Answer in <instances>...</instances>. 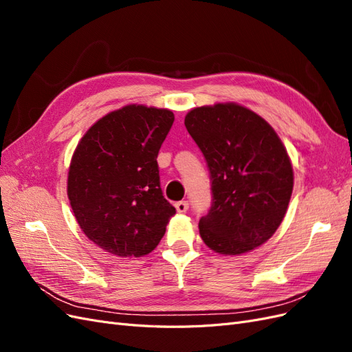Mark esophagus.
I'll return each instance as SVG.
<instances>
[{
  "label": "esophagus",
  "mask_w": 352,
  "mask_h": 352,
  "mask_svg": "<svg viewBox=\"0 0 352 352\" xmlns=\"http://www.w3.org/2000/svg\"><path fill=\"white\" fill-rule=\"evenodd\" d=\"M177 212H186L189 208V202L188 201H177L175 204Z\"/></svg>",
  "instance_id": "34e87169"
}]
</instances>
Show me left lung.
Instances as JSON below:
<instances>
[{"label": "left lung", "instance_id": "1", "mask_svg": "<svg viewBox=\"0 0 352 352\" xmlns=\"http://www.w3.org/2000/svg\"><path fill=\"white\" fill-rule=\"evenodd\" d=\"M185 126L210 170L212 202L199 219L202 241L225 255L260 247L280 226L292 195L294 170L280 138L235 102L190 110Z\"/></svg>", "mask_w": 352, "mask_h": 352}]
</instances>
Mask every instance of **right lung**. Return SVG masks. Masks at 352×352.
<instances>
[{
  "mask_svg": "<svg viewBox=\"0 0 352 352\" xmlns=\"http://www.w3.org/2000/svg\"><path fill=\"white\" fill-rule=\"evenodd\" d=\"M175 122L167 109L124 105L104 116L73 153L67 195L80 229L119 257H142L176 208L163 197L157 155Z\"/></svg>",
  "mask_w": 352,
  "mask_h": 352,
  "instance_id": "1",
  "label": "right lung"
}]
</instances>
